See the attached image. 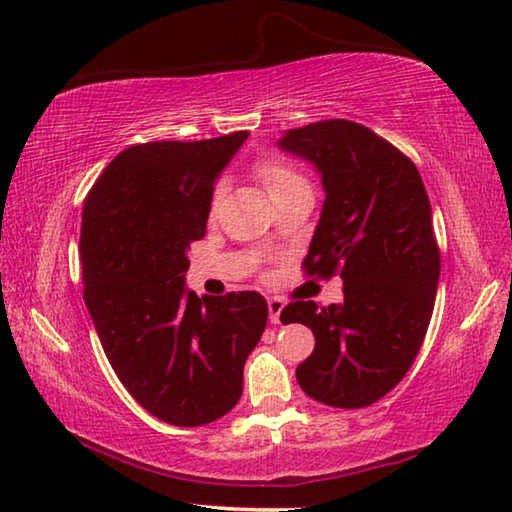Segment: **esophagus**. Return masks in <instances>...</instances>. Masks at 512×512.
Here are the masks:
<instances>
[{
	"mask_svg": "<svg viewBox=\"0 0 512 512\" xmlns=\"http://www.w3.org/2000/svg\"><path fill=\"white\" fill-rule=\"evenodd\" d=\"M284 309V302L280 298H271L268 300V320H271L273 325H280V314Z\"/></svg>",
	"mask_w": 512,
	"mask_h": 512,
	"instance_id": "1",
	"label": "esophagus"
}]
</instances>
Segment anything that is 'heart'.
<instances>
[{
  "instance_id": "obj_1",
  "label": "heart",
  "mask_w": 512,
  "mask_h": 512,
  "mask_svg": "<svg viewBox=\"0 0 512 512\" xmlns=\"http://www.w3.org/2000/svg\"><path fill=\"white\" fill-rule=\"evenodd\" d=\"M255 176L262 180V185L266 187V192L271 194V198L282 196L284 192H289V189L298 185H307L305 176H302V173L287 160L277 158V155H264V158H259L255 162ZM223 194H225V185L216 183L212 192V201H210L212 214H216V210H219Z\"/></svg>"
}]
</instances>
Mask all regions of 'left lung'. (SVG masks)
I'll return each instance as SVG.
<instances>
[{
  "mask_svg": "<svg viewBox=\"0 0 512 512\" xmlns=\"http://www.w3.org/2000/svg\"><path fill=\"white\" fill-rule=\"evenodd\" d=\"M280 146L316 164L327 194L302 271L343 280V305L282 309L284 325L316 339L298 384L316 402L363 409L400 384L427 334L440 277L427 189L409 155L357 121L291 128Z\"/></svg>",
  "mask_w": 512,
  "mask_h": 512,
  "instance_id": "8db88e82",
  "label": "left lung"
}]
</instances>
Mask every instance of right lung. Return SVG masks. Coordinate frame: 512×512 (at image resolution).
Here are the masks:
<instances>
[{"mask_svg":"<svg viewBox=\"0 0 512 512\" xmlns=\"http://www.w3.org/2000/svg\"><path fill=\"white\" fill-rule=\"evenodd\" d=\"M246 137L128 146L83 203V298L103 352L126 391L176 427L214 422L239 402L244 363L266 329L257 291L185 289L214 180Z\"/></svg>","mask_w":512,"mask_h":512,"instance_id":"add662e5","label":"right lung"}]
</instances>
